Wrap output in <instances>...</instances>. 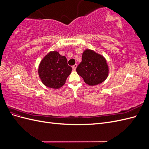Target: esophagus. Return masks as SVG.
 <instances>
[{
  "label": "esophagus",
  "instance_id": "34e87169",
  "mask_svg": "<svg viewBox=\"0 0 149 149\" xmlns=\"http://www.w3.org/2000/svg\"><path fill=\"white\" fill-rule=\"evenodd\" d=\"M76 67H77V65H73V66H72V68H73V70H74V71H75L76 70Z\"/></svg>",
  "mask_w": 149,
  "mask_h": 149
}]
</instances>
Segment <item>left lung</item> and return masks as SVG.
I'll return each mask as SVG.
<instances>
[{
	"mask_svg": "<svg viewBox=\"0 0 149 149\" xmlns=\"http://www.w3.org/2000/svg\"><path fill=\"white\" fill-rule=\"evenodd\" d=\"M76 72L83 78L85 83L95 86L102 83L108 77L109 66L102 55L92 49H86Z\"/></svg>",
	"mask_w": 149,
	"mask_h": 149,
	"instance_id": "8db88e82",
	"label": "left lung"
}]
</instances>
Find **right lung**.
<instances>
[{"label":"right lung","mask_w":149,"mask_h":149,"mask_svg":"<svg viewBox=\"0 0 149 149\" xmlns=\"http://www.w3.org/2000/svg\"><path fill=\"white\" fill-rule=\"evenodd\" d=\"M72 68L67 63L65 56L57 51H51L40 61L38 73L42 83L47 87L59 89L71 74Z\"/></svg>","instance_id":"right-lung-1"}]
</instances>
